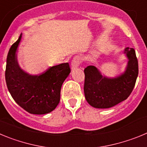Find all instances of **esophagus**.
I'll return each instance as SVG.
<instances>
[{
    "instance_id": "esophagus-1",
    "label": "esophagus",
    "mask_w": 147,
    "mask_h": 147,
    "mask_svg": "<svg viewBox=\"0 0 147 147\" xmlns=\"http://www.w3.org/2000/svg\"><path fill=\"white\" fill-rule=\"evenodd\" d=\"M80 62H81V59H80V57H78V56L75 57L73 59L72 62H71V69H72V71H74V70H75L76 68H77L78 66L80 65Z\"/></svg>"
}]
</instances>
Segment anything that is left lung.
Wrapping results in <instances>:
<instances>
[{
	"instance_id": "obj_1",
	"label": "left lung",
	"mask_w": 147,
	"mask_h": 147,
	"mask_svg": "<svg viewBox=\"0 0 147 147\" xmlns=\"http://www.w3.org/2000/svg\"><path fill=\"white\" fill-rule=\"evenodd\" d=\"M124 53L129 59L127 70L116 78L105 77L93 65L85 68L84 93L92 107L110 108L127 99L132 93L138 75V62L134 49L126 48Z\"/></svg>"
}]
</instances>
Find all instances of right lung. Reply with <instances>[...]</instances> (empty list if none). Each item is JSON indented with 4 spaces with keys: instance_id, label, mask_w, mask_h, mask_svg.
Masks as SVG:
<instances>
[{
    "instance_id": "right-lung-1",
    "label": "right lung",
    "mask_w": 147,
    "mask_h": 147,
    "mask_svg": "<svg viewBox=\"0 0 147 147\" xmlns=\"http://www.w3.org/2000/svg\"><path fill=\"white\" fill-rule=\"evenodd\" d=\"M20 35L10 48L6 58L5 78L13 99L32 114H46L57 107L60 101L62 83L71 73L68 62L53 66L40 76H32L19 67L16 51L21 40Z\"/></svg>"
}]
</instances>
